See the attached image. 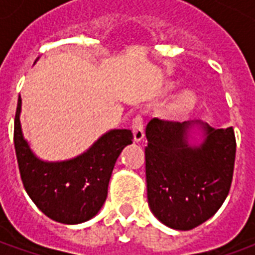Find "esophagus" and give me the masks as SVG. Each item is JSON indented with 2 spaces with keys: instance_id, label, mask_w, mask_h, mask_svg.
<instances>
[{
  "instance_id": "1",
  "label": "esophagus",
  "mask_w": 255,
  "mask_h": 255,
  "mask_svg": "<svg viewBox=\"0 0 255 255\" xmlns=\"http://www.w3.org/2000/svg\"><path fill=\"white\" fill-rule=\"evenodd\" d=\"M132 131L133 136H135V140L139 142L142 140L144 136V120L142 115H136V116L132 119Z\"/></svg>"
}]
</instances>
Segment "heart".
Segmentation results:
<instances>
[{"instance_id":"1","label":"heart","mask_w":255,"mask_h":255,"mask_svg":"<svg viewBox=\"0 0 255 255\" xmlns=\"http://www.w3.org/2000/svg\"><path fill=\"white\" fill-rule=\"evenodd\" d=\"M192 104H194V97L191 94H184L179 101V106L183 108V109H187Z\"/></svg>"}]
</instances>
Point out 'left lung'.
Masks as SVG:
<instances>
[{
    "mask_svg": "<svg viewBox=\"0 0 255 255\" xmlns=\"http://www.w3.org/2000/svg\"><path fill=\"white\" fill-rule=\"evenodd\" d=\"M191 123L153 119L146 127V182L151 212L173 230L188 231L205 223L223 205L234 176V128L202 124L201 146L187 143Z\"/></svg>",
    "mask_w": 255,
    "mask_h": 255,
    "instance_id": "8db88e82",
    "label": "left lung"
}]
</instances>
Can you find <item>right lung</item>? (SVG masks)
I'll use <instances>...</instances> for the list:
<instances>
[{"label": "right lung", "mask_w": 255, "mask_h": 255, "mask_svg": "<svg viewBox=\"0 0 255 255\" xmlns=\"http://www.w3.org/2000/svg\"><path fill=\"white\" fill-rule=\"evenodd\" d=\"M20 105L14 115L13 142L25 191L49 219L79 224L98 213L108 195V184L117 157L132 143L129 129L105 133L87 153L64 162H43L31 153L20 128Z\"/></svg>", "instance_id": "1"}]
</instances>
